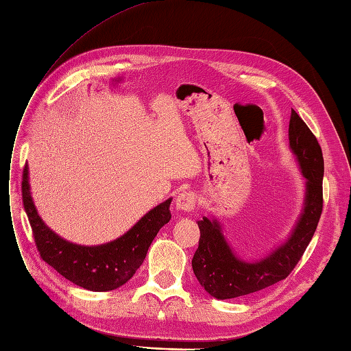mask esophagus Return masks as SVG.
Instances as JSON below:
<instances>
[{"instance_id":"34e87169","label":"esophagus","mask_w":351,"mask_h":351,"mask_svg":"<svg viewBox=\"0 0 351 351\" xmlns=\"http://www.w3.org/2000/svg\"><path fill=\"white\" fill-rule=\"evenodd\" d=\"M175 204H176L178 210H182V211L194 210V207L197 206V194L195 192L185 191V192H182V194H179L176 197Z\"/></svg>"}]
</instances>
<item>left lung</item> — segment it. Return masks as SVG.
Listing matches in <instances>:
<instances>
[{
    "instance_id": "left-lung-1",
    "label": "left lung",
    "mask_w": 351,
    "mask_h": 351,
    "mask_svg": "<svg viewBox=\"0 0 351 351\" xmlns=\"http://www.w3.org/2000/svg\"><path fill=\"white\" fill-rule=\"evenodd\" d=\"M289 140L302 173L306 178L303 213L289 241L256 263L234 256L226 242L217 220L198 221L199 241L192 258V269L199 285L216 299H233L263 290L285 280L306 251L321 219L324 197V157L321 145L306 123L291 110Z\"/></svg>"
}]
</instances>
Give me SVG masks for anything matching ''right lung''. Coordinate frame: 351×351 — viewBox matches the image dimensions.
Instances as JSON below:
<instances>
[{"instance_id": "add662e5", "label": "right lung", "mask_w": 351, "mask_h": 351, "mask_svg": "<svg viewBox=\"0 0 351 351\" xmlns=\"http://www.w3.org/2000/svg\"><path fill=\"white\" fill-rule=\"evenodd\" d=\"M21 195L40 258L66 280L92 291H108L125 285L143 264L156 234L172 217L169 210L172 198H169L117 241L82 246L61 239L45 226L30 197L27 166L23 169Z\"/></svg>"}]
</instances>
